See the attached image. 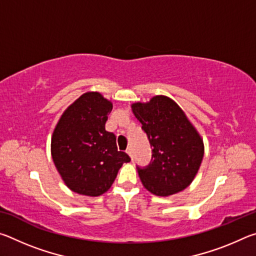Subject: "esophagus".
Returning <instances> with one entry per match:
<instances>
[{
  "label": "esophagus",
  "mask_w": 256,
  "mask_h": 256,
  "mask_svg": "<svg viewBox=\"0 0 256 256\" xmlns=\"http://www.w3.org/2000/svg\"><path fill=\"white\" fill-rule=\"evenodd\" d=\"M126 152H128V154L130 156V157L133 159V150H132L131 146H128V148L126 149Z\"/></svg>",
  "instance_id": "1"
}]
</instances>
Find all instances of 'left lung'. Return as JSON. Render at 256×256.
Masks as SVG:
<instances>
[{"label":"left lung","mask_w":256,"mask_h":256,"mask_svg":"<svg viewBox=\"0 0 256 256\" xmlns=\"http://www.w3.org/2000/svg\"><path fill=\"white\" fill-rule=\"evenodd\" d=\"M152 148L148 166L138 167L142 184L154 196H168L192 183L204 154L201 136L170 98L156 96L132 105Z\"/></svg>","instance_id":"1"}]
</instances>
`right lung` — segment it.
<instances>
[{
	"label": "right lung",
	"instance_id": "add662e5",
	"mask_svg": "<svg viewBox=\"0 0 256 256\" xmlns=\"http://www.w3.org/2000/svg\"><path fill=\"white\" fill-rule=\"evenodd\" d=\"M112 104L98 92H86L64 112L52 136V157L73 192L98 196L110 188L128 154L118 150L105 124Z\"/></svg>",
	"mask_w": 256,
	"mask_h": 256
}]
</instances>
